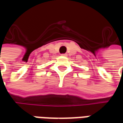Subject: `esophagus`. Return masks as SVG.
Listing matches in <instances>:
<instances>
[{"label":"esophagus","instance_id":"obj_1","mask_svg":"<svg viewBox=\"0 0 123 123\" xmlns=\"http://www.w3.org/2000/svg\"><path fill=\"white\" fill-rule=\"evenodd\" d=\"M61 56H64V57H66V56H67V54H62Z\"/></svg>","mask_w":123,"mask_h":123}]
</instances>
